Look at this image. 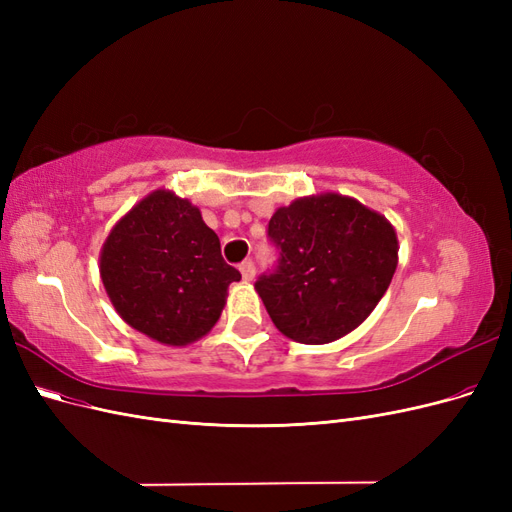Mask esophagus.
<instances>
[{
	"mask_svg": "<svg viewBox=\"0 0 512 512\" xmlns=\"http://www.w3.org/2000/svg\"><path fill=\"white\" fill-rule=\"evenodd\" d=\"M239 271H241V277H243L245 282H252V280H254L256 267H254V262H252V260H245V262H241V265H239Z\"/></svg>",
	"mask_w": 512,
	"mask_h": 512,
	"instance_id": "34e87169",
	"label": "esophagus"
}]
</instances>
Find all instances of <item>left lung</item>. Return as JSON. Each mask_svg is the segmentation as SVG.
Wrapping results in <instances>:
<instances>
[{
	"mask_svg": "<svg viewBox=\"0 0 512 512\" xmlns=\"http://www.w3.org/2000/svg\"><path fill=\"white\" fill-rule=\"evenodd\" d=\"M280 262L256 282L282 335L331 344L374 312L397 269V232L356 198L322 192L292 200L269 222Z\"/></svg>",
	"mask_w": 512,
	"mask_h": 512,
	"instance_id": "8db88e82",
	"label": "left lung"
}]
</instances>
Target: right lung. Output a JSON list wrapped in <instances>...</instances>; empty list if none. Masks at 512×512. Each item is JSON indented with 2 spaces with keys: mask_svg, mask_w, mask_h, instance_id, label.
Wrapping results in <instances>:
<instances>
[{
  "mask_svg": "<svg viewBox=\"0 0 512 512\" xmlns=\"http://www.w3.org/2000/svg\"><path fill=\"white\" fill-rule=\"evenodd\" d=\"M100 277L115 312L164 346H188L220 320L228 286L241 273L222 258L200 209L170 190H153L111 228Z\"/></svg>",
  "mask_w": 512,
  "mask_h": 512,
  "instance_id": "add662e5",
  "label": "right lung"
}]
</instances>
